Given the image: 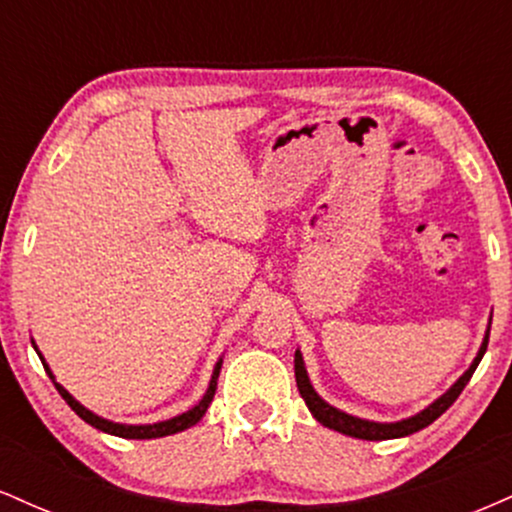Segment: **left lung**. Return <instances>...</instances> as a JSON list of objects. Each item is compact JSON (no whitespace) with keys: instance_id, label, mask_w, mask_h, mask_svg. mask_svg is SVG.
Returning a JSON list of instances; mask_svg holds the SVG:
<instances>
[{"instance_id":"left-lung-1","label":"left lung","mask_w":512,"mask_h":512,"mask_svg":"<svg viewBox=\"0 0 512 512\" xmlns=\"http://www.w3.org/2000/svg\"><path fill=\"white\" fill-rule=\"evenodd\" d=\"M489 332H491V320H489V327H486V334H484V342H481L477 356H474L472 366H469L464 373L457 378V383L450 387L448 392H443L436 402L428 404L426 409H421L419 414L409 416V419H402V421H368V419H361V416H351L346 414V411L332 407L330 402H325L320 395L315 392L313 383H310L308 378V370H305V361H303V354L296 349V356H293V368H296V385H298V392H301V397L305 399V404H308L310 414L315 416L317 421H320L322 426L332 428V431L337 433H344V436H351V438H361V440H390V438H404V436H411V433L421 431V428L431 426L433 421L438 419L443 411H448L452 407V402H455L457 397H460V392L464 390V385L469 383V378H472V373L477 370L481 356L486 354V346H489Z\"/></svg>"}]
</instances>
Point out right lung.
<instances>
[{
    "label": "right lung",
    "mask_w": 512,
    "mask_h": 512,
    "mask_svg": "<svg viewBox=\"0 0 512 512\" xmlns=\"http://www.w3.org/2000/svg\"><path fill=\"white\" fill-rule=\"evenodd\" d=\"M31 344H33V349L38 351V346H35L33 339H31ZM38 356H40V361H43V368H45V373L50 375V380H52V383H55L57 392H60L64 402H67L69 407H72V409L76 411V414H79L81 419L86 421V424H91L93 428H98V431H103V433H110V436L132 438V440H149V438H163V436H173V433H180V431H185V428L195 426L197 421L202 419L204 414H207V409H209L211 399H214V392H216V380H219V373H221V363H223V358H219V361H216V366H214V373H211V380H209V387H207V392H204V397L199 399V402H197L195 407H192V409L182 411V414L173 416V419H168V421H158V424H117V421L103 419V416L93 414L91 409H86L84 404H81V402H76V399H74L72 395H69V392L64 390V387H62L60 383H57V380H55V375H52V370H50L48 363H45V358H43V354H40V351H38Z\"/></svg>",
    "instance_id": "obj_1"
}]
</instances>
